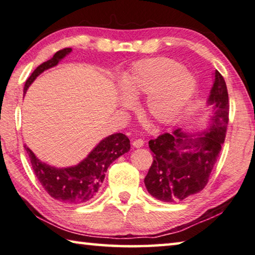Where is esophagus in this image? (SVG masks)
Here are the masks:
<instances>
[{
    "label": "esophagus",
    "mask_w": 255,
    "mask_h": 255,
    "mask_svg": "<svg viewBox=\"0 0 255 255\" xmlns=\"http://www.w3.org/2000/svg\"><path fill=\"white\" fill-rule=\"evenodd\" d=\"M132 146L136 147V148H140L143 146V140L142 139H136L132 141Z\"/></svg>",
    "instance_id": "34e87169"
}]
</instances>
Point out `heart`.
I'll list each match as a JSON object with an SVG mask.
<instances>
[{
    "mask_svg": "<svg viewBox=\"0 0 255 255\" xmlns=\"http://www.w3.org/2000/svg\"><path fill=\"white\" fill-rule=\"evenodd\" d=\"M129 101L147 97V115L158 124L177 117L196 89V79L174 60L158 58L139 61L120 82Z\"/></svg>",
    "mask_w": 255,
    "mask_h": 255,
    "instance_id": "b5f03b06",
    "label": "heart"
}]
</instances>
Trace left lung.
<instances>
[{
	"instance_id": "left-lung-1",
	"label": "left lung",
	"mask_w": 255,
	"mask_h": 255,
	"mask_svg": "<svg viewBox=\"0 0 255 255\" xmlns=\"http://www.w3.org/2000/svg\"><path fill=\"white\" fill-rule=\"evenodd\" d=\"M207 104L212 115L204 130L197 136L176 129L149 140L154 160L145 177V186L161 202H178L206 186L219 158L229 124V94L224 78L214 72Z\"/></svg>"
}]
</instances>
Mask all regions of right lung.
<instances>
[{
  "mask_svg": "<svg viewBox=\"0 0 255 255\" xmlns=\"http://www.w3.org/2000/svg\"><path fill=\"white\" fill-rule=\"evenodd\" d=\"M71 51V48L60 50L48 61L40 64L25 81L23 94L25 95L36 77L57 66ZM24 148L35 176L51 197L66 204H81L97 195L110 164L129 151L130 140L124 133H113L104 138L79 164L63 168L43 163L26 145Z\"/></svg>",
  "mask_w": 255,
  "mask_h": 255,
  "instance_id": "add662e5",
  "label": "right lung"
}]
</instances>
